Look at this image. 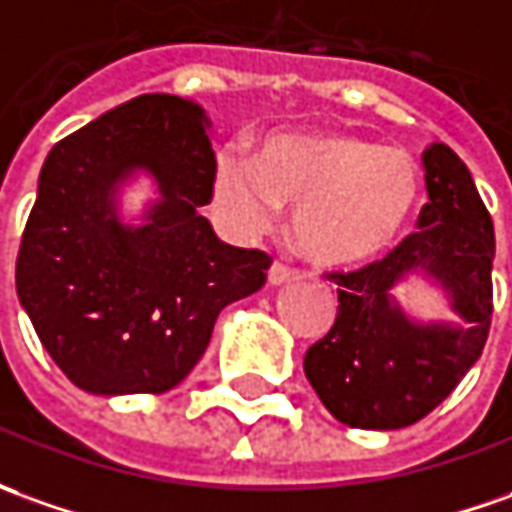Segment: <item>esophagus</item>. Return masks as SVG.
Wrapping results in <instances>:
<instances>
[{"mask_svg":"<svg viewBox=\"0 0 512 512\" xmlns=\"http://www.w3.org/2000/svg\"><path fill=\"white\" fill-rule=\"evenodd\" d=\"M300 277V271L291 269V266H285L280 260H274L269 269V283L271 285H283V283H291V280H297Z\"/></svg>","mask_w":512,"mask_h":512,"instance_id":"esophagus-1","label":"esophagus"}]
</instances>
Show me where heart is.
Returning <instances> with one entry per match:
<instances>
[{"label":"heart","instance_id":"1","mask_svg":"<svg viewBox=\"0 0 512 512\" xmlns=\"http://www.w3.org/2000/svg\"><path fill=\"white\" fill-rule=\"evenodd\" d=\"M423 196L415 159L342 134H271L255 159L238 148L212 156V201L235 235H257L294 204L291 235L319 266H364L392 252Z\"/></svg>","mask_w":512,"mask_h":512}]
</instances>
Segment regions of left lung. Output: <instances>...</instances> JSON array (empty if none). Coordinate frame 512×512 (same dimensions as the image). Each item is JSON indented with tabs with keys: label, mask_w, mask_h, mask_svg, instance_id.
Instances as JSON below:
<instances>
[{
	"label": "left lung",
	"mask_w": 512,
	"mask_h": 512,
	"mask_svg": "<svg viewBox=\"0 0 512 512\" xmlns=\"http://www.w3.org/2000/svg\"><path fill=\"white\" fill-rule=\"evenodd\" d=\"M426 193L417 232L384 260L330 271L339 285L333 328L308 347L305 375L330 415L350 429L412 426L454 392L488 342L493 314V221L471 173L443 142L423 151ZM423 270L444 285L462 326H423L402 314L391 288Z\"/></svg>",
	"instance_id": "obj_1"
}]
</instances>
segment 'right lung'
Here are the masks:
<instances>
[{"label": "right lung", "mask_w": 512, "mask_h": 512, "mask_svg": "<svg viewBox=\"0 0 512 512\" xmlns=\"http://www.w3.org/2000/svg\"><path fill=\"white\" fill-rule=\"evenodd\" d=\"M204 109L142 95L64 137L38 176L16 257V291L38 339L75 387L162 395L204 356L218 314L266 283L271 257L218 241ZM134 169L160 201L139 228L116 215Z\"/></svg>", "instance_id": "obj_1"}]
</instances>
